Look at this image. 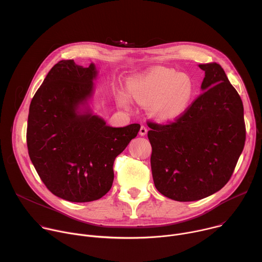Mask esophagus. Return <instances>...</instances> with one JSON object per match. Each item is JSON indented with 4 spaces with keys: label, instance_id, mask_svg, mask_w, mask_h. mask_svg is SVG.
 <instances>
[{
    "label": "esophagus",
    "instance_id": "34e87169",
    "mask_svg": "<svg viewBox=\"0 0 262 262\" xmlns=\"http://www.w3.org/2000/svg\"><path fill=\"white\" fill-rule=\"evenodd\" d=\"M147 132H148V130H147V128H146L145 126H143V125H142V126H141V128H140L139 134H140V136H145V135L147 134Z\"/></svg>",
    "mask_w": 262,
    "mask_h": 262
}]
</instances>
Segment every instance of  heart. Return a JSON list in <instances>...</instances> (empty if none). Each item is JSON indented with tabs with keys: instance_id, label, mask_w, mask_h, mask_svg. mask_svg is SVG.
<instances>
[{
	"instance_id": "heart-1",
	"label": "heart",
	"mask_w": 262,
	"mask_h": 262,
	"mask_svg": "<svg viewBox=\"0 0 262 262\" xmlns=\"http://www.w3.org/2000/svg\"><path fill=\"white\" fill-rule=\"evenodd\" d=\"M126 89L135 101L149 105L151 115L160 121H171L181 116L195 94V85L190 77L167 67L154 68L129 80ZM129 97L119 93L118 104L130 108L133 101Z\"/></svg>"
}]
</instances>
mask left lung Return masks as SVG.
Returning <instances> with one entry per match:
<instances>
[{
    "instance_id": "8db88e82",
    "label": "left lung",
    "mask_w": 262,
    "mask_h": 262,
    "mask_svg": "<svg viewBox=\"0 0 262 262\" xmlns=\"http://www.w3.org/2000/svg\"><path fill=\"white\" fill-rule=\"evenodd\" d=\"M205 72L201 95L176 121L148 123L154 182L164 196L197 201L230 179L245 146L243 101L220 64L198 65Z\"/></svg>"
}]
</instances>
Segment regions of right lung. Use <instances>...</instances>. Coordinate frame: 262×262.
I'll return each mask as SVG.
<instances>
[{"mask_svg":"<svg viewBox=\"0 0 262 262\" xmlns=\"http://www.w3.org/2000/svg\"><path fill=\"white\" fill-rule=\"evenodd\" d=\"M98 70L62 60L49 71L29 108V156L47 188L70 202L104 196L113 164L137 137L140 124L113 127L94 114L91 101Z\"/></svg>","mask_w":262,"mask_h":262,"instance_id":"right-lung-1","label":"right lung"}]
</instances>
